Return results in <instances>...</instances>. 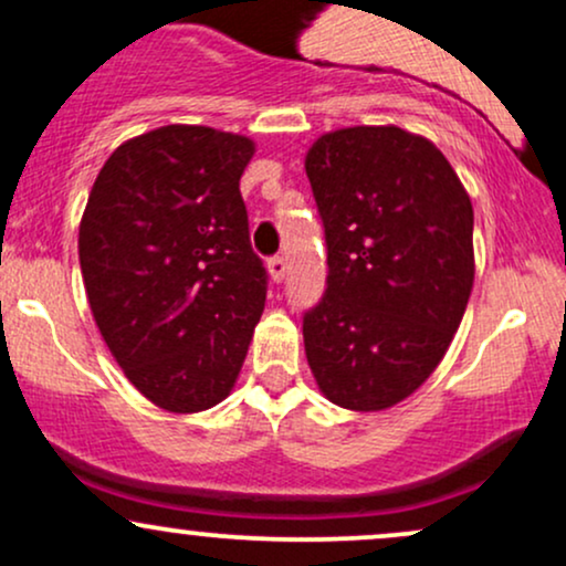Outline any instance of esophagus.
I'll list each match as a JSON object with an SVG mask.
<instances>
[{"label":"esophagus","mask_w":566,"mask_h":566,"mask_svg":"<svg viewBox=\"0 0 566 566\" xmlns=\"http://www.w3.org/2000/svg\"><path fill=\"white\" fill-rule=\"evenodd\" d=\"M269 274H271V279H274L276 284L282 282L284 276H287V263H284V258H271V261H269Z\"/></svg>","instance_id":"obj_1"}]
</instances>
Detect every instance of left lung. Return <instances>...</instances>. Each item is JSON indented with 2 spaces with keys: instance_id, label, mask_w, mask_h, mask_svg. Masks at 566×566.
<instances>
[{
  "instance_id": "8db88e82",
  "label": "left lung",
  "mask_w": 566,
  "mask_h": 566,
  "mask_svg": "<svg viewBox=\"0 0 566 566\" xmlns=\"http://www.w3.org/2000/svg\"><path fill=\"white\" fill-rule=\"evenodd\" d=\"M327 233V292L303 319L329 401L380 412L444 359L473 290V207L431 140L396 125L324 133L305 154Z\"/></svg>"
}]
</instances>
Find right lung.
Listing matches in <instances>:
<instances>
[{
    "instance_id": "right-lung-1",
    "label": "right lung",
    "mask_w": 566,
    "mask_h": 566,
    "mask_svg": "<svg viewBox=\"0 0 566 566\" xmlns=\"http://www.w3.org/2000/svg\"><path fill=\"white\" fill-rule=\"evenodd\" d=\"M255 140L165 125L122 143L80 223L90 311L125 378L165 412L233 391L265 305L239 180Z\"/></svg>"
}]
</instances>
